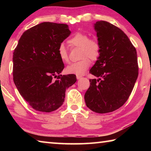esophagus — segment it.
Returning a JSON list of instances; mask_svg holds the SVG:
<instances>
[{"mask_svg":"<svg viewBox=\"0 0 151 151\" xmlns=\"http://www.w3.org/2000/svg\"><path fill=\"white\" fill-rule=\"evenodd\" d=\"M81 78H82V76H81V75H76V78H77L78 80V79H81Z\"/></svg>","mask_w":151,"mask_h":151,"instance_id":"esophagus-1","label":"esophagus"}]
</instances>
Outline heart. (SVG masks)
<instances>
[{"instance_id": "b5f03b06", "label": "heart", "mask_w": 151, "mask_h": 151, "mask_svg": "<svg viewBox=\"0 0 151 151\" xmlns=\"http://www.w3.org/2000/svg\"><path fill=\"white\" fill-rule=\"evenodd\" d=\"M68 43L73 47H81V58L83 59L66 66V73L83 75L90 66V60L86 57H88L92 60H96L100 55V45L96 40L90 39L88 35L82 32L75 33L68 40ZM58 55L63 62H68V53L63 44L58 46Z\"/></svg>"}]
</instances>
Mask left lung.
Here are the masks:
<instances>
[{"label": "left lung", "instance_id": "left-lung-1", "mask_svg": "<svg viewBox=\"0 0 151 151\" xmlns=\"http://www.w3.org/2000/svg\"><path fill=\"white\" fill-rule=\"evenodd\" d=\"M100 55L90 73L98 79H90L85 94L86 105L97 113H107L126 103L139 75L136 48L127 36L106 21L94 24Z\"/></svg>", "mask_w": 151, "mask_h": 151}]
</instances>
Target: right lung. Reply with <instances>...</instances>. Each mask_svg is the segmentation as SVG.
<instances>
[{"mask_svg":"<svg viewBox=\"0 0 151 151\" xmlns=\"http://www.w3.org/2000/svg\"><path fill=\"white\" fill-rule=\"evenodd\" d=\"M66 24L45 22L26 30L13 52V81L20 95L36 111L50 112L63 104L76 75H62L58 48L70 35ZM55 78L56 79H54Z\"/></svg>","mask_w":151,"mask_h":151,"instance_id":"right-lung-1","label":"right lung"}]
</instances>
